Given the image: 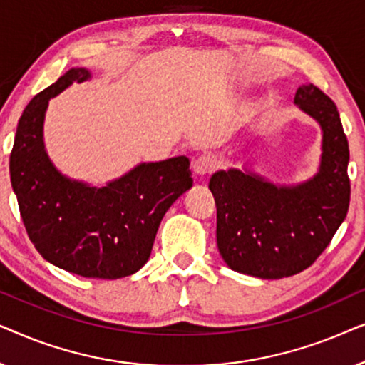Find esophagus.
<instances>
[{
	"label": "esophagus",
	"instance_id": "34e87169",
	"mask_svg": "<svg viewBox=\"0 0 365 365\" xmlns=\"http://www.w3.org/2000/svg\"><path fill=\"white\" fill-rule=\"evenodd\" d=\"M214 169H216V159H214L212 156H207V154L197 158L196 161L192 163V171L201 178H204L209 173H212Z\"/></svg>",
	"mask_w": 365,
	"mask_h": 365
}]
</instances>
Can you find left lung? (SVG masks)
<instances>
[{"mask_svg": "<svg viewBox=\"0 0 365 365\" xmlns=\"http://www.w3.org/2000/svg\"><path fill=\"white\" fill-rule=\"evenodd\" d=\"M294 104L322 131L312 178L276 184L244 164L209 179L219 252L232 271L259 279L289 277L311 266L344 222L351 201L349 144L336 104L311 83L297 88Z\"/></svg>", "mask_w": 365, "mask_h": 365, "instance_id": "left-lung-1", "label": "left lung"}]
</instances>
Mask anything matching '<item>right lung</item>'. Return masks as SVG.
<instances>
[{
    "label": "right lung",
    "mask_w": 365,
    "mask_h": 365,
    "mask_svg": "<svg viewBox=\"0 0 365 365\" xmlns=\"http://www.w3.org/2000/svg\"><path fill=\"white\" fill-rule=\"evenodd\" d=\"M91 78L88 68H71L29 101L9 174L28 236L48 262L83 277L119 279L148 262L164 214L192 187V178L186 156L139 163L104 186L59 171L44 146L49 99Z\"/></svg>",
    "instance_id": "right-lung-1"
}]
</instances>
